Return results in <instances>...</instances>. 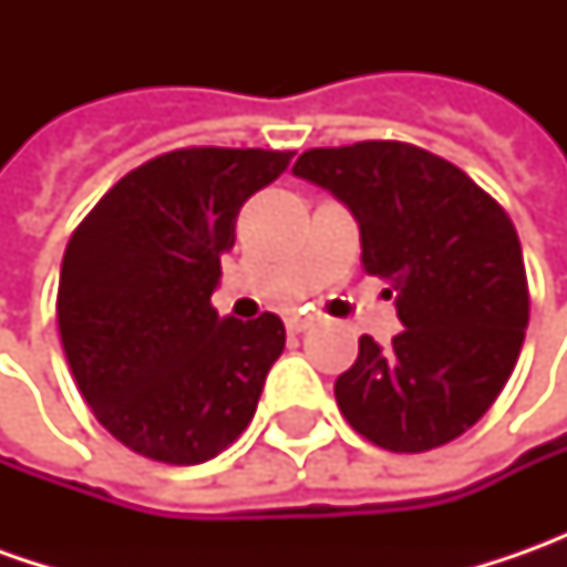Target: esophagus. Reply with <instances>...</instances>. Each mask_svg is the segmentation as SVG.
Instances as JSON below:
<instances>
[{
	"label": "esophagus",
	"instance_id": "1",
	"mask_svg": "<svg viewBox=\"0 0 567 567\" xmlns=\"http://www.w3.org/2000/svg\"><path fill=\"white\" fill-rule=\"evenodd\" d=\"M316 324V318H309V316H293L290 321H287V328L293 331V334H302V331H309Z\"/></svg>",
	"mask_w": 567,
	"mask_h": 567
}]
</instances>
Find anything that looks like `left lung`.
Masks as SVG:
<instances>
[{
	"mask_svg": "<svg viewBox=\"0 0 567 567\" xmlns=\"http://www.w3.org/2000/svg\"><path fill=\"white\" fill-rule=\"evenodd\" d=\"M293 173L353 210L362 268L398 293L403 331L388 347L362 334L334 381L343 420L394 454L454 442L512 379L530 321L512 217L464 169L406 142L312 147Z\"/></svg>",
	"mask_w": 567,
	"mask_h": 567,
	"instance_id": "8db88e82",
	"label": "left lung"
}]
</instances>
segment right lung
<instances>
[{"instance_id": "1", "label": "right lung", "mask_w": 567, "mask_h": 567, "mask_svg": "<svg viewBox=\"0 0 567 567\" xmlns=\"http://www.w3.org/2000/svg\"><path fill=\"white\" fill-rule=\"evenodd\" d=\"M290 151L176 147L135 166L65 246L55 318L78 391L135 454L192 467L251 423L284 321L217 318L236 217Z\"/></svg>"}]
</instances>
